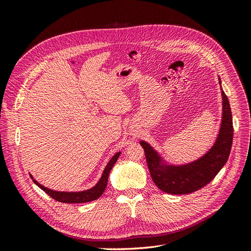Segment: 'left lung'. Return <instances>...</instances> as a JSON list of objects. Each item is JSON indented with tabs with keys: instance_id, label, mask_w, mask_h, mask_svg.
I'll use <instances>...</instances> for the list:
<instances>
[{
	"instance_id": "1",
	"label": "left lung",
	"mask_w": 251,
	"mask_h": 251,
	"mask_svg": "<svg viewBox=\"0 0 251 251\" xmlns=\"http://www.w3.org/2000/svg\"><path fill=\"white\" fill-rule=\"evenodd\" d=\"M220 87L221 78L218 75ZM222 117L212 146L199 158L186 163H173L146 140L140 146L146 153L151 177L162 192L184 195L198 191L214 179L227 162L232 144V115L228 98L221 87Z\"/></svg>"
}]
</instances>
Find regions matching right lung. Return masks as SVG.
Masks as SVG:
<instances>
[{
	"instance_id": "obj_1",
	"label": "right lung",
	"mask_w": 251,
	"mask_h": 251,
	"mask_svg": "<svg viewBox=\"0 0 251 251\" xmlns=\"http://www.w3.org/2000/svg\"><path fill=\"white\" fill-rule=\"evenodd\" d=\"M121 154V151H117V153L114 155L109 162L105 165V168L101 174V176L96 182V184L93 185L92 187H90L88 189H83V191H78V192H60V191H54V189L48 188L46 186H44L43 184H41L40 182H37L31 174L30 177H31L32 181L34 183L39 186L41 189L46 193L47 195H49L51 198H53L54 200L62 202V203H86V202H91L93 200H96L100 198V197L103 194L105 187H107L108 184V179H109V175L111 170L113 169L114 164L116 163L117 159L119 158Z\"/></svg>"
}]
</instances>
